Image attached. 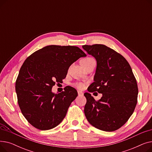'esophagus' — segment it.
Returning a JSON list of instances; mask_svg holds the SVG:
<instances>
[{
	"mask_svg": "<svg viewBox=\"0 0 152 152\" xmlns=\"http://www.w3.org/2000/svg\"><path fill=\"white\" fill-rule=\"evenodd\" d=\"M77 94H78L79 96H81V95H83V92L82 91H77Z\"/></svg>",
	"mask_w": 152,
	"mask_h": 152,
	"instance_id": "34e87169",
	"label": "esophagus"
}]
</instances>
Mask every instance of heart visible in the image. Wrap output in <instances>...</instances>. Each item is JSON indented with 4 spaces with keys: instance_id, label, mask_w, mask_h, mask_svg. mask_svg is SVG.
Instances as JSON below:
<instances>
[{
    "instance_id": "1",
    "label": "heart",
    "mask_w": 152,
    "mask_h": 152,
    "mask_svg": "<svg viewBox=\"0 0 152 152\" xmlns=\"http://www.w3.org/2000/svg\"><path fill=\"white\" fill-rule=\"evenodd\" d=\"M92 59H93V58H84V59H82L81 60V62H84V63H85V62H87V61H89V60H92ZM75 86L76 87H77L78 89H83L84 88V84H83V83H76L75 84Z\"/></svg>"
}]
</instances>
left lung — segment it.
<instances>
[{
  "instance_id": "obj_1",
  "label": "left lung",
  "mask_w": 152,
  "mask_h": 152,
  "mask_svg": "<svg viewBox=\"0 0 152 152\" xmlns=\"http://www.w3.org/2000/svg\"><path fill=\"white\" fill-rule=\"evenodd\" d=\"M97 61L94 83L84 93V114L89 123L107 132L120 128L132 115L137 102L138 87L129 63L123 56L102 44L83 45ZM102 97L96 101L90 92Z\"/></svg>"
}]
</instances>
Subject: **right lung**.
I'll use <instances>...</instances> for the list:
<instances>
[{"instance_id":"obj_1","label":"right lung","mask_w":152,"mask_h":152,"mask_svg":"<svg viewBox=\"0 0 152 152\" xmlns=\"http://www.w3.org/2000/svg\"><path fill=\"white\" fill-rule=\"evenodd\" d=\"M86 56L76 46L51 45L32 53L23 63L15 90L21 113L32 126L45 131L63 121L77 92L67 86L61 93L55 94L52 88L66 77L72 64Z\"/></svg>"}]
</instances>
